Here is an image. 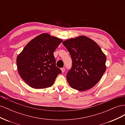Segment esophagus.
<instances>
[{"mask_svg": "<svg viewBox=\"0 0 125 125\" xmlns=\"http://www.w3.org/2000/svg\"><path fill=\"white\" fill-rule=\"evenodd\" d=\"M61 70H62V73H63V72L65 71V69L64 68H61Z\"/></svg>", "mask_w": 125, "mask_h": 125, "instance_id": "obj_1", "label": "esophagus"}]
</instances>
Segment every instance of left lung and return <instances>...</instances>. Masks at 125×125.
Listing matches in <instances>:
<instances>
[{
  "label": "left lung",
  "instance_id": "obj_1",
  "mask_svg": "<svg viewBox=\"0 0 125 125\" xmlns=\"http://www.w3.org/2000/svg\"><path fill=\"white\" fill-rule=\"evenodd\" d=\"M73 60L67 80L73 89L84 91L99 82L106 69V57L98 44L84 35L62 42Z\"/></svg>",
  "mask_w": 125,
  "mask_h": 125
}]
</instances>
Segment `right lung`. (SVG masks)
<instances>
[{
  "mask_svg": "<svg viewBox=\"0 0 125 125\" xmlns=\"http://www.w3.org/2000/svg\"><path fill=\"white\" fill-rule=\"evenodd\" d=\"M62 42L48 33L41 34L30 41L18 55L19 74L30 87L44 89L54 84L62 71L56 66L53 53Z\"/></svg>",
  "mask_w": 125,
  "mask_h": 125,
  "instance_id": "add662e5",
  "label": "right lung"
}]
</instances>
